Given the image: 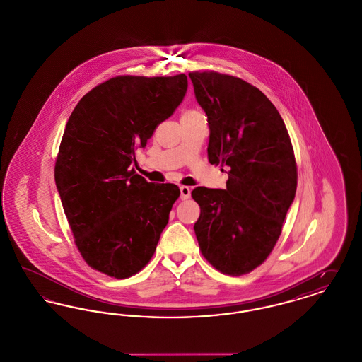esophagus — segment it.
I'll use <instances>...</instances> for the list:
<instances>
[{
  "instance_id": "1",
  "label": "esophagus",
  "mask_w": 362,
  "mask_h": 362,
  "mask_svg": "<svg viewBox=\"0 0 362 362\" xmlns=\"http://www.w3.org/2000/svg\"><path fill=\"white\" fill-rule=\"evenodd\" d=\"M189 195H191L189 187H187V186H180V198H182V201L189 199Z\"/></svg>"
}]
</instances>
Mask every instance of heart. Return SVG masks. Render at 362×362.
I'll return each mask as SVG.
<instances>
[{
    "mask_svg": "<svg viewBox=\"0 0 362 362\" xmlns=\"http://www.w3.org/2000/svg\"><path fill=\"white\" fill-rule=\"evenodd\" d=\"M185 115H199V112H198V111H194V110H189V111L185 112Z\"/></svg>",
    "mask_w": 362,
    "mask_h": 362,
    "instance_id": "obj_1",
    "label": "heart"
}]
</instances>
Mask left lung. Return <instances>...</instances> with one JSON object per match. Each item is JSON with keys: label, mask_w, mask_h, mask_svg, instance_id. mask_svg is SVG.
<instances>
[{"label": "left lung", "mask_w": 362, "mask_h": 362, "mask_svg": "<svg viewBox=\"0 0 362 362\" xmlns=\"http://www.w3.org/2000/svg\"><path fill=\"white\" fill-rule=\"evenodd\" d=\"M189 76L207 115L209 161L228 170L226 189L191 192L201 207L197 240L213 267L247 274L273 251L294 199L292 142L278 110L258 88L217 71Z\"/></svg>", "instance_id": "8db88e82"}]
</instances>
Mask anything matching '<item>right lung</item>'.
<instances>
[{
	"label": "right lung",
	"instance_id": "add662e5",
	"mask_svg": "<svg viewBox=\"0 0 362 362\" xmlns=\"http://www.w3.org/2000/svg\"><path fill=\"white\" fill-rule=\"evenodd\" d=\"M187 76H118L95 86L66 123L55 185L74 243L86 263L129 278L153 257L180 195L173 183H149L133 168L158 123L182 103Z\"/></svg>",
	"mask_w": 362,
	"mask_h": 362
}]
</instances>
